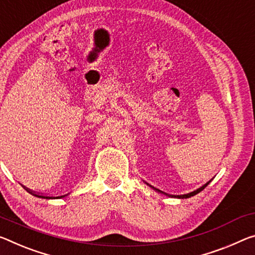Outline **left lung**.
I'll return each mask as SVG.
<instances>
[{"label": "left lung", "mask_w": 255, "mask_h": 255, "mask_svg": "<svg viewBox=\"0 0 255 255\" xmlns=\"http://www.w3.org/2000/svg\"><path fill=\"white\" fill-rule=\"evenodd\" d=\"M210 181H211V180H210ZM210 181H209V183H210ZM209 183H207L205 185H203V186H202V187H200L199 189H196V191H194V192H192V193L184 194V195H177V196H175V197H179V199H187V197H191V196L196 195L197 193H200L201 191H203V189H204L205 187H207V186L209 185ZM155 189H156V188H155ZM156 191H157V192H160V193H162L161 191H159V189H156ZM170 196H171V195H170Z\"/></svg>", "instance_id": "left-lung-1"}]
</instances>
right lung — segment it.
Segmentation results:
<instances>
[{
	"label": "right lung",
	"instance_id": "1",
	"mask_svg": "<svg viewBox=\"0 0 255 255\" xmlns=\"http://www.w3.org/2000/svg\"><path fill=\"white\" fill-rule=\"evenodd\" d=\"M30 194H33V195H35V196H38V197H44V199H52V197H53V199H60V197H63V196H66V195H61V196H44V195H38V194H36V193H34L33 191H30Z\"/></svg>",
	"mask_w": 255,
	"mask_h": 255
}]
</instances>
